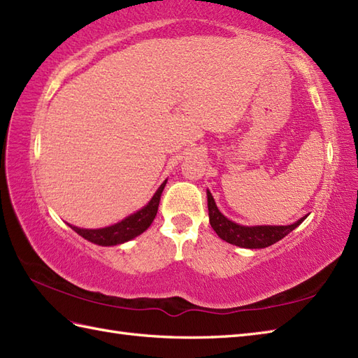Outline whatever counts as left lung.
<instances>
[{"instance_id":"1","label":"left lung","mask_w":358,"mask_h":358,"mask_svg":"<svg viewBox=\"0 0 358 358\" xmlns=\"http://www.w3.org/2000/svg\"><path fill=\"white\" fill-rule=\"evenodd\" d=\"M207 207H209V221L212 229L217 231V235L229 244H234L244 248H265L274 243H278L282 238H285L289 231L301 226L303 218L297 220L289 226H241L220 212L217 203L207 189Z\"/></svg>"}]
</instances>
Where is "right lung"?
<instances>
[{
    "label": "right lung",
    "mask_w": 358,
    "mask_h": 358,
    "mask_svg": "<svg viewBox=\"0 0 358 358\" xmlns=\"http://www.w3.org/2000/svg\"><path fill=\"white\" fill-rule=\"evenodd\" d=\"M166 182H168V180H164L162 182V186L157 189V192L151 199H149V203L145 207H141L140 210L129 215V217L119 221L117 224H113V226L102 227V229H80L76 226H71V224H69V226L76 231L78 235H80L82 238L90 241V243L97 244V245L110 247V245L128 243V241L134 239L136 236L143 234V231L152 224L157 210H159L160 196Z\"/></svg>",
    "instance_id": "add662e5"
}]
</instances>
